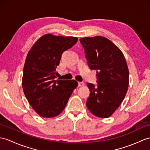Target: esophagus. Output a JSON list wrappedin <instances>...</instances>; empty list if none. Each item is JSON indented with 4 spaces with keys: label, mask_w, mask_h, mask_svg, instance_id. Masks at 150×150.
I'll return each instance as SVG.
<instances>
[{
    "label": "esophagus",
    "mask_w": 150,
    "mask_h": 150,
    "mask_svg": "<svg viewBox=\"0 0 150 150\" xmlns=\"http://www.w3.org/2000/svg\"><path fill=\"white\" fill-rule=\"evenodd\" d=\"M78 86L79 87H81V86H84V83H83V82H78Z\"/></svg>",
    "instance_id": "34e87169"
}]
</instances>
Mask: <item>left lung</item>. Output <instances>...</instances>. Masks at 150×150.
<instances>
[{"label":"left lung","instance_id":"1","mask_svg":"<svg viewBox=\"0 0 150 150\" xmlns=\"http://www.w3.org/2000/svg\"><path fill=\"white\" fill-rule=\"evenodd\" d=\"M80 41L89 68L96 70V86L87 83L90 90L87 107L97 117H109L127 92L129 71L126 60L120 48L105 37H86Z\"/></svg>","mask_w":150,"mask_h":150}]
</instances>
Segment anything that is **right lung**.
Instances as JSON below:
<instances>
[{"mask_svg":"<svg viewBox=\"0 0 150 150\" xmlns=\"http://www.w3.org/2000/svg\"><path fill=\"white\" fill-rule=\"evenodd\" d=\"M78 38L47 34L28 52L23 68L22 88L33 109L43 117L57 116L64 110L78 83L74 80H56V68L62 54Z\"/></svg>","mask_w":150,"mask_h":150,"instance_id":"obj_1","label":"right lung"}]
</instances>
